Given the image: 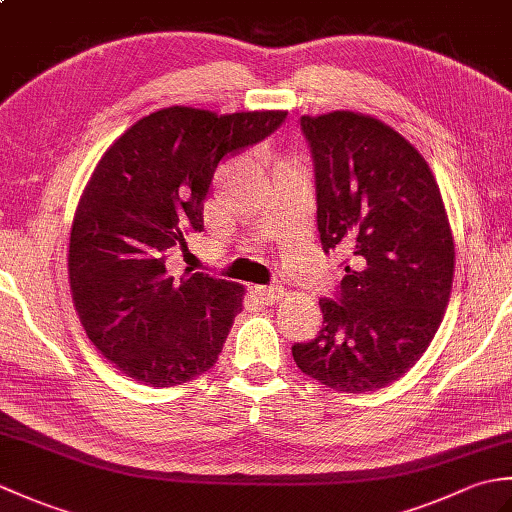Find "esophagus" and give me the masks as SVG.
Masks as SVG:
<instances>
[{"mask_svg":"<svg viewBox=\"0 0 512 512\" xmlns=\"http://www.w3.org/2000/svg\"><path fill=\"white\" fill-rule=\"evenodd\" d=\"M255 295L259 301L270 306V303L284 299V288L281 286H255Z\"/></svg>","mask_w":512,"mask_h":512,"instance_id":"34e87169","label":"esophagus"}]
</instances>
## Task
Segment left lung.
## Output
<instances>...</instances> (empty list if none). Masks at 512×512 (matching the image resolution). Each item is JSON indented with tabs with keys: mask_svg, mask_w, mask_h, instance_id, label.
I'll use <instances>...</instances> for the list:
<instances>
[{
	"mask_svg": "<svg viewBox=\"0 0 512 512\" xmlns=\"http://www.w3.org/2000/svg\"><path fill=\"white\" fill-rule=\"evenodd\" d=\"M325 253L352 267L321 299L317 339L292 345L303 374L365 394L394 383L427 350L451 297L455 248L438 182L418 149L378 118L301 116Z\"/></svg>",
	"mask_w": 512,
	"mask_h": 512,
	"instance_id": "8db88e82",
	"label": "left lung"
}]
</instances>
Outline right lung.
Instances as JSON below:
<instances>
[{
	"mask_svg": "<svg viewBox=\"0 0 512 512\" xmlns=\"http://www.w3.org/2000/svg\"><path fill=\"white\" fill-rule=\"evenodd\" d=\"M286 116L165 107L99 160L72 222L68 275L85 334L125 376L173 387L215 365L244 288L189 270L167 277V250L204 228L220 160L257 145Z\"/></svg>",
	"mask_w": 512,
	"mask_h": 512,
	"instance_id": "obj_1",
	"label": "right lung"
}]
</instances>
